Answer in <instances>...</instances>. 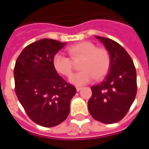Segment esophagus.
I'll return each instance as SVG.
<instances>
[{"mask_svg":"<svg viewBox=\"0 0 149 149\" xmlns=\"http://www.w3.org/2000/svg\"><path fill=\"white\" fill-rule=\"evenodd\" d=\"M82 89V87H76V90L77 91H79V90H81Z\"/></svg>","mask_w":149,"mask_h":149,"instance_id":"esophagus-1","label":"esophagus"}]
</instances>
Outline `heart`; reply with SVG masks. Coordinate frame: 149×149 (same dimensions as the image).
Returning a JSON list of instances; mask_svg holds the SVG:
<instances>
[{
  "label": "heart",
  "mask_w": 149,
  "mask_h": 149,
  "mask_svg": "<svg viewBox=\"0 0 149 149\" xmlns=\"http://www.w3.org/2000/svg\"><path fill=\"white\" fill-rule=\"evenodd\" d=\"M67 52L73 60L82 59L80 72L74 74L70 83L74 85H83L94 79H100L109 72L110 67V54L104 48H97L95 44L83 41L68 47ZM53 66L59 74L70 77L73 74L72 60L65 54L57 53L53 57Z\"/></svg>",
  "instance_id": "obj_1"
}]
</instances>
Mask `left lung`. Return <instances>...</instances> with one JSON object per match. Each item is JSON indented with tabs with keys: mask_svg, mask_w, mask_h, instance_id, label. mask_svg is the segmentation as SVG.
<instances>
[{
	"mask_svg": "<svg viewBox=\"0 0 149 149\" xmlns=\"http://www.w3.org/2000/svg\"><path fill=\"white\" fill-rule=\"evenodd\" d=\"M110 54V67L104 80L91 87L88 102L91 116L106 124L117 123L129 110L137 94V74L128 52L111 39L95 36Z\"/></svg>",
	"mask_w": 149,
	"mask_h": 149,
	"instance_id": "1",
	"label": "left lung"
}]
</instances>
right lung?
I'll list each match as a JSON object with an SVG mask.
<instances>
[{
  "instance_id": "obj_1",
  "label": "right lung",
  "mask_w": 149,
  "mask_h": 149,
  "mask_svg": "<svg viewBox=\"0 0 149 149\" xmlns=\"http://www.w3.org/2000/svg\"><path fill=\"white\" fill-rule=\"evenodd\" d=\"M65 43L42 39L21 51L14 68L15 91L29 118L50 128L65 121L76 89L58 74L53 57Z\"/></svg>"
}]
</instances>
